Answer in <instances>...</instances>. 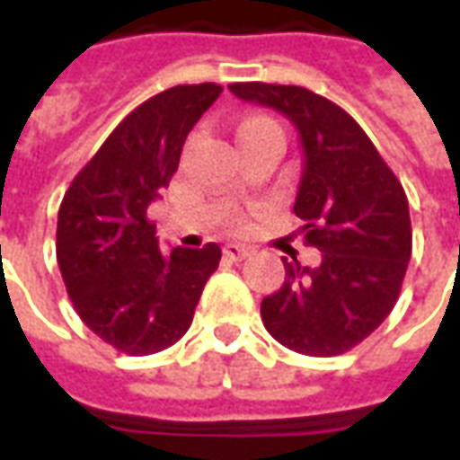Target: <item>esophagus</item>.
<instances>
[{
  "label": "esophagus",
  "mask_w": 460,
  "mask_h": 460,
  "mask_svg": "<svg viewBox=\"0 0 460 460\" xmlns=\"http://www.w3.org/2000/svg\"><path fill=\"white\" fill-rule=\"evenodd\" d=\"M224 256L229 261H243L246 256H251L249 246H241V243H226L224 246Z\"/></svg>",
  "instance_id": "obj_1"
}]
</instances>
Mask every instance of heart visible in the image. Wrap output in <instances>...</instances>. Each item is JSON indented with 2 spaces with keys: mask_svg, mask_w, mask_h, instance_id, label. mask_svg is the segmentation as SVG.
Returning a JSON list of instances; mask_svg holds the SVG:
<instances>
[{
  "mask_svg": "<svg viewBox=\"0 0 460 460\" xmlns=\"http://www.w3.org/2000/svg\"><path fill=\"white\" fill-rule=\"evenodd\" d=\"M270 125H276V122L269 120V118H263V115H249V118H243V120H239V125H236V140H246L249 135L263 130V128H270ZM231 224H234V226H243V221H241L239 217H234Z\"/></svg>",
  "mask_w": 460,
  "mask_h": 460,
  "instance_id": "heart-1",
  "label": "heart"
}]
</instances>
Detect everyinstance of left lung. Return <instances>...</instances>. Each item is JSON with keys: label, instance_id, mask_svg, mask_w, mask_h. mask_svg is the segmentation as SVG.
I'll return each instance as SVG.
<instances>
[{"label": "left lung", "instance_id": "left-lung-1", "mask_svg": "<svg viewBox=\"0 0 460 460\" xmlns=\"http://www.w3.org/2000/svg\"><path fill=\"white\" fill-rule=\"evenodd\" d=\"M231 93L269 105L300 132L305 167L296 217L318 266L283 259L286 280L263 298L261 318L280 345L335 357L369 338L392 313L411 259L404 187L352 115L300 85L231 84Z\"/></svg>", "mask_w": 460, "mask_h": 460}]
</instances>
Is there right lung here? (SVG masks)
<instances>
[{
    "mask_svg": "<svg viewBox=\"0 0 460 460\" xmlns=\"http://www.w3.org/2000/svg\"><path fill=\"white\" fill-rule=\"evenodd\" d=\"M221 85H174L137 105L78 172L58 207L56 259L78 318L125 355H155L190 330L221 249L157 246L147 209Z\"/></svg>",
    "mask_w": 460,
    "mask_h": 460,
    "instance_id": "right-lung-1",
    "label": "right lung"
}]
</instances>
